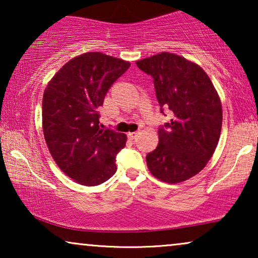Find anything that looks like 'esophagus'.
<instances>
[{
	"instance_id": "esophagus-1",
	"label": "esophagus",
	"mask_w": 258,
	"mask_h": 258,
	"mask_svg": "<svg viewBox=\"0 0 258 258\" xmlns=\"http://www.w3.org/2000/svg\"><path fill=\"white\" fill-rule=\"evenodd\" d=\"M139 135H140L139 132H134V133H129V134H128V137H129L130 140H135L136 137L139 136Z\"/></svg>"
}]
</instances>
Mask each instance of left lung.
I'll list each match as a JSON object with an SVG mask.
<instances>
[{
	"mask_svg": "<svg viewBox=\"0 0 258 258\" xmlns=\"http://www.w3.org/2000/svg\"><path fill=\"white\" fill-rule=\"evenodd\" d=\"M136 64L153 76L161 112H172L170 122L158 129L157 148L147 155L148 169L171 184L186 181L206 167L217 147L220 96L206 72L182 56L161 52Z\"/></svg>",
	"mask_w": 258,
	"mask_h": 258,
	"instance_id": "left-lung-1",
	"label": "left lung"
}]
</instances>
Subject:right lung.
<instances>
[{
    "instance_id": "right-lung-1",
    "label": "right lung",
    "mask_w": 258,
    "mask_h": 258,
    "mask_svg": "<svg viewBox=\"0 0 258 258\" xmlns=\"http://www.w3.org/2000/svg\"><path fill=\"white\" fill-rule=\"evenodd\" d=\"M130 63L98 51L67 62L45 88L42 128L59 169L82 185L94 186L116 172V155L125 134L101 129L98 109L112 83Z\"/></svg>"
}]
</instances>
